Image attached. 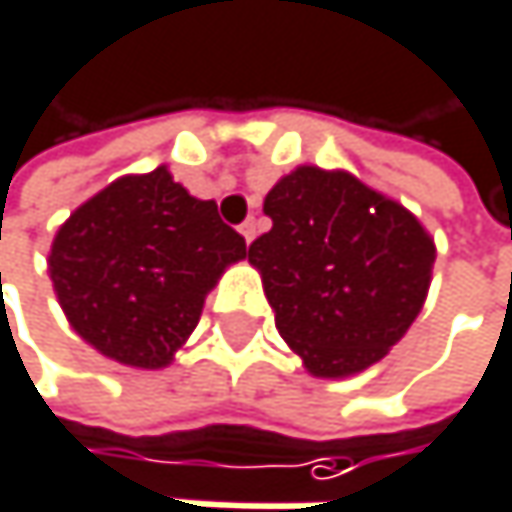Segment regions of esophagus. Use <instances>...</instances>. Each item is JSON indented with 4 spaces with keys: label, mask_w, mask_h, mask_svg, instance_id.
<instances>
[{
    "label": "esophagus",
    "mask_w": 512,
    "mask_h": 512,
    "mask_svg": "<svg viewBox=\"0 0 512 512\" xmlns=\"http://www.w3.org/2000/svg\"><path fill=\"white\" fill-rule=\"evenodd\" d=\"M240 234L246 237V243H252V240H255V234H257V222H255V219H246V222L240 225Z\"/></svg>",
    "instance_id": "obj_1"
}]
</instances>
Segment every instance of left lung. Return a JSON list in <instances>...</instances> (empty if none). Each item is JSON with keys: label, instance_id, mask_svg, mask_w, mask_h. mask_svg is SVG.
<instances>
[{"label": "left lung", "instance_id": "left-lung-1", "mask_svg": "<svg viewBox=\"0 0 512 512\" xmlns=\"http://www.w3.org/2000/svg\"><path fill=\"white\" fill-rule=\"evenodd\" d=\"M272 228L249 246L275 329L314 376H350L418 317L436 249L421 222L347 171L302 165L263 201Z\"/></svg>", "mask_w": 512, "mask_h": 512}]
</instances>
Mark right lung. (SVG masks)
<instances>
[{"label": "right lung", "mask_w": 512, "mask_h": 512, "mask_svg": "<svg viewBox=\"0 0 512 512\" xmlns=\"http://www.w3.org/2000/svg\"><path fill=\"white\" fill-rule=\"evenodd\" d=\"M246 240L216 201L192 198L165 168L121 177L55 234L52 287L70 326L103 356L165 367L198 326L222 269Z\"/></svg>", "instance_id": "obj_1"}]
</instances>
